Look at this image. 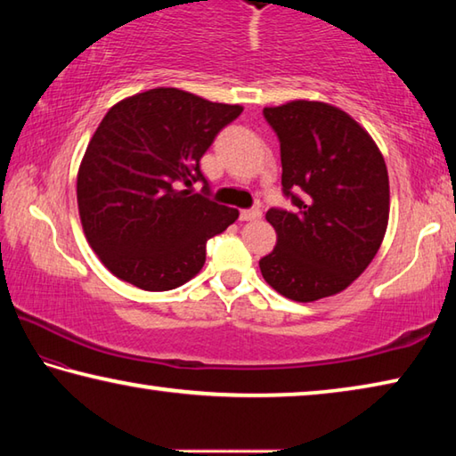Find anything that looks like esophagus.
Instances as JSON below:
<instances>
[{
  "instance_id": "34e87169",
  "label": "esophagus",
  "mask_w": 456,
  "mask_h": 456,
  "mask_svg": "<svg viewBox=\"0 0 456 456\" xmlns=\"http://www.w3.org/2000/svg\"><path fill=\"white\" fill-rule=\"evenodd\" d=\"M239 219L241 221H257L261 219V211L259 209H245L239 213Z\"/></svg>"
}]
</instances>
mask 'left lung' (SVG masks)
Returning a JSON list of instances; mask_svg holds the SVG:
<instances>
[{"label": "left lung", "instance_id": "left-lung-1", "mask_svg": "<svg viewBox=\"0 0 456 456\" xmlns=\"http://www.w3.org/2000/svg\"><path fill=\"white\" fill-rule=\"evenodd\" d=\"M264 117L280 138L283 195L296 209L267 211L277 245L259 259L261 275L293 302L334 296L382 245L390 215L384 157L372 136L331 104L291 100L264 108Z\"/></svg>", "mask_w": 456, "mask_h": 456}]
</instances>
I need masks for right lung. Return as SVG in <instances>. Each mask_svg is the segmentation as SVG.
Returning a JSON list of instances; mask_svg holds the SVG:
<instances>
[{
  "instance_id": "right-lung-1",
  "label": "right lung",
  "mask_w": 456,
  "mask_h": 456,
  "mask_svg": "<svg viewBox=\"0 0 456 456\" xmlns=\"http://www.w3.org/2000/svg\"><path fill=\"white\" fill-rule=\"evenodd\" d=\"M243 112L179 88H152L114 104L78 171L84 235L122 281L168 291L205 265V245L239 217L184 187L203 181L199 160Z\"/></svg>"
}]
</instances>
